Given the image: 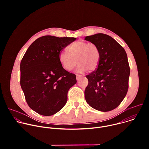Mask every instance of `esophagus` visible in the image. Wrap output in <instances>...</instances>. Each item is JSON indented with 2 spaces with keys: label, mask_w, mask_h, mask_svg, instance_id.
Listing matches in <instances>:
<instances>
[{
  "label": "esophagus",
  "mask_w": 149,
  "mask_h": 149,
  "mask_svg": "<svg viewBox=\"0 0 149 149\" xmlns=\"http://www.w3.org/2000/svg\"><path fill=\"white\" fill-rule=\"evenodd\" d=\"M82 78V77L81 76V75H76V78H77V80L78 81H79V80H80V79H81Z\"/></svg>",
  "instance_id": "34e87169"
}]
</instances>
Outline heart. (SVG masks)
Wrapping results in <instances>:
<instances>
[{"label": "heart", "instance_id": "b5f03b06", "mask_svg": "<svg viewBox=\"0 0 149 149\" xmlns=\"http://www.w3.org/2000/svg\"><path fill=\"white\" fill-rule=\"evenodd\" d=\"M67 52L59 54V59L62 67L70 71L77 65V71L84 73L88 70L89 71L95 70L99 64L100 53L98 47L86 41L76 42L70 45Z\"/></svg>", "mask_w": 149, "mask_h": 149}]
</instances>
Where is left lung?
Segmentation results:
<instances>
[{
    "label": "left lung",
    "instance_id": "obj_1",
    "mask_svg": "<svg viewBox=\"0 0 149 149\" xmlns=\"http://www.w3.org/2000/svg\"><path fill=\"white\" fill-rule=\"evenodd\" d=\"M85 40L95 44L100 53L98 66L87 75L85 98L91 107L106 112L117 108L129 88L130 67L124 49L110 36L97 33Z\"/></svg>",
    "mask_w": 149,
    "mask_h": 149
}]
</instances>
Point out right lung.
<instances>
[{"label":"right lung","mask_w":149,"mask_h":149,"mask_svg":"<svg viewBox=\"0 0 149 149\" xmlns=\"http://www.w3.org/2000/svg\"><path fill=\"white\" fill-rule=\"evenodd\" d=\"M76 38L46 35L36 39L20 62V86L29 107L49 116L61 110L67 101L69 89L77 82L75 74L63 69L61 51Z\"/></svg>","instance_id":"1"}]
</instances>
